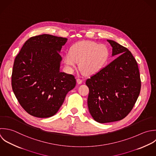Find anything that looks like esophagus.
Here are the masks:
<instances>
[{"label": "esophagus", "instance_id": "1", "mask_svg": "<svg viewBox=\"0 0 156 156\" xmlns=\"http://www.w3.org/2000/svg\"><path fill=\"white\" fill-rule=\"evenodd\" d=\"M76 82H77L78 84H80L82 83L83 81H82V80H81V79H80V78H77V79H76Z\"/></svg>", "mask_w": 156, "mask_h": 156}]
</instances>
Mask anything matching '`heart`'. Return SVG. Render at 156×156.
<instances>
[{"instance_id": "obj_1", "label": "heart", "mask_w": 156, "mask_h": 156, "mask_svg": "<svg viewBox=\"0 0 156 156\" xmlns=\"http://www.w3.org/2000/svg\"><path fill=\"white\" fill-rule=\"evenodd\" d=\"M110 55L109 47L91 41H83L73 45L65 54L64 61L69 71H72L79 62V67L87 75L99 72L106 64Z\"/></svg>"}]
</instances>
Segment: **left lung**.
<instances>
[{"instance_id": "obj_1", "label": "left lung", "mask_w": 156, "mask_h": 156, "mask_svg": "<svg viewBox=\"0 0 156 156\" xmlns=\"http://www.w3.org/2000/svg\"><path fill=\"white\" fill-rule=\"evenodd\" d=\"M107 41L112 47V56H119L86 81L89 89V112L100 123L126 117L133 109L141 89L137 62L131 52L112 40Z\"/></svg>"}]
</instances>
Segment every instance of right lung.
<instances>
[{"label":"right lung","mask_w":156,"mask_h":156,"mask_svg":"<svg viewBox=\"0 0 156 156\" xmlns=\"http://www.w3.org/2000/svg\"><path fill=\"white\" fill-rule=\"evenodd\" d=\"M67 39L44 34L28 39L16 56L11 76L13 92L30 115L50 117L76 85L72 75L61 72L59 52Z\"/></svg>","instance_id":"obj_1"}]
</instances>
